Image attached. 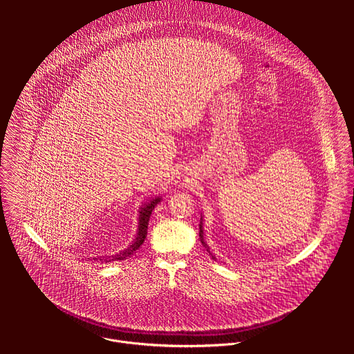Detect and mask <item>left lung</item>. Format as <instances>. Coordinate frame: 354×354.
<instances>
[{
  "instance_id": "left-lung-1",
  "label": "left lung",
  "mask_w": 354,
  "mask_h": 354,
  "mask_svg": "<svg viewBox=\"0 0 354 354\" xmlns=\"http://www.w3.org/2000/svg\"><path fill=\"white\" fill-rule=\"evenodd\" d=\"M199 237H201V243L203 244V247L207 250V252L211 254V257L214 259V260H216V257L212 254V253L209 252V248H208V245H207V243L204 241V230H203V215L202 218H201V225H199Z\"/></svg>"
}]
</instances>
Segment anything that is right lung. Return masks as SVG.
Wrapping results in <instances>:
<instances>
[{"mask_svg": "<svg viewBox=\"0 0 354 354\" xmlns=\"http://www.w3.org/2000/svg\"><path fill=\"white\" fill-rule=\"evenodd\" d=\"M162 201L160 196H155L150 201H147L146 203L142 204L140 209H139V223H138V232H136V237L135 240L132 241V244L121 251V252L115 253V254H111V256H103V257H93L94 260H102V261H111V260H125L128 257H131L133 253L136 252L142 244L145 243L146 237H147V227H149V221H150V215H151L152 209L155 208V205L158 203Z\"/></svg>", "mask_w": 354, "mask_h": 354, "instance_id": "1", "label": "right lung"}]
</instances>
